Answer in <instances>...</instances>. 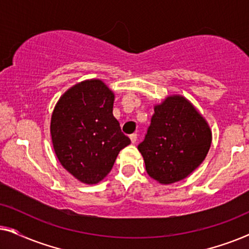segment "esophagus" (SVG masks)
I'll list each match as a JSON object with an SVG mask.
<instances>
[{
	"label": "esophagus",
	"mask_w": 249,
	"mask_h": 249,
	"mask_svg": "<svg viewBox=\"0 0 249 249\" xmlns=\"http://www.w3.org/2000/svg\"><path fill=\"white\" fill-rule=\"evenodd\" d=\"M129 137H130V141H131L132 144H135L136 141H137V134H131L130 136H129Z\"/></svg>",
	"instance_id": "obj_1"
}]
</instances>
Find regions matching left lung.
Here are the masks:
<instances>
[{"instance_id":"8db88e82","label":"left lung","mask_w":249,"mask_h":249,"mask_svg":"<svg viewBox=\"0 0 249 249\" xmlns=\"http://www.w3.org/2000/svg\"><path fill=\"white\" fill-rule=\"evenodd\" d=\"M212 132L202 115L180 95L154 107L145 139L138 145L148 176L160 183L188 177L206 158Z\"/></svg>"}]
</instances>
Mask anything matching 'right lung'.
I'll return each instance as SVG.
<instances>
[{"mask_svg":"<svg viewBox=\"0 0 249 249\" xmlns=\"http://www.w3.org/2000/svg\"><path fill=\"white\" fill-rule=\"evenodd\" d=\"M114 94L100 79L74 85L60 97L51 119V136L59 161L74 178L100 182L119 152L130 144L113 117Z\"/></svg>","mask_w":249,"mask_h":249,"instance_id":"1","label":"right lung"}]
</instances>
